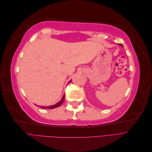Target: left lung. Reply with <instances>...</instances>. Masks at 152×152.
<instances>
[{
    "instance_id": "obj_1",
    "label": "left lung",
    "mask_w": 152,
    "mask_h": 152,
    "mask_svg": "<svg viewBox=\"0 0 152 152\" xmlns=\"http://www.w3.org/2000/svg\"><path fill=\"white\" fill-rule=\"evenodd\" d=\"M119 45H121V46H122L123 47V45L121 44H119Z\"/></svg>"
}]
</instances>
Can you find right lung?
<instances>
[{
	"instance_id": "right-lung-1",
	"label": "right lung",
	"mask_w": 152,
	"mask_h": 152,
	"mask_svg": "<svg viewBox=\"0 0 152 152\" xmlns=\"http://www.w3.org/2000/svg\"><path fill=\"white\" fill-rule=\"evenodd\" d=\"M71 82V80L68 82V83H70V82ZM65 95H64L63 96V98H62V99H61V101H59V102H58V103H57L56 104H54V105H52V106H49V107H42V106H38L39 107H40V108H44V109H53V108H57V107H59V106H60L62 103H63V102H64V99H65Z\"/></svg>"
}]
</instances>
